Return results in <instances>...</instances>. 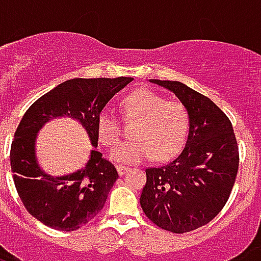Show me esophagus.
<instances>
[{
  "label": "esophagus",
  "instance_id": "1",
  "mask_svg": "<svg viewBox=\"0 0 261 261\" xmlns=\"http://www.w3.org/2000/svg\"><path fill=\"white\" fill-rule=\"evenodd\" d=\"M128 167H125V166H117V173H119V175H124L127 171H128Z\"/></svg>",
  "mask_w": 261,
  "mask_h": 261
}]
</instances>
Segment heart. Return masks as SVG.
I'll use <instances>...</instances> for the list:
<instances>
[{
  "label": "heart",
  "instance_id": "1",
  "mask_svg": "<svg viewBox=\"0 0 261 261\" xmlns=\"http://www.w3.org/2000/svg\"><path fill=\"white\" fill-rule=\"evenodd\" d=\"M124 115L137 117L131 136L112 149L111 158L117 163H138L153 158L166 160L184 145L188 133V111L179 102L167 101L165 96L140 88L125 96ZM96 134L105 146H113L120 138V128L115 113L105 108L96 117Z\"/></svg>",
  "mask_w": 261,
  "mask_h": 261
}]
</instances>
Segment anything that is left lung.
<instances>
[{"mask_svg":"<svg viewBox=\"0 0 261 261\" xmlns=\"http://www.w3.org/2000/svg\"><path fill=\"white\" fill-rule=\"evenodd\" d=\"M149 82L174 92L188 111L190 131L177 158L145 170L141 207L160 228L190 232L212 221L227 203L238 173V144L229 119L207 96L179 82Z\"/></svg>","mask_w":261,"mask_h":261,"instance_id":"8db88e82","label":"left lung"}]
</instances>
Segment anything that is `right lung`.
<instances>
[{"label": "right lung", "instance_id": "1", "mask_svg": "<svg viewBox=\"0 0 261 261\" xmlns=\"http://www.w3.org/2000/svg\"><path fill=\"white\" fill-rule=\"evenodd\" d=\"M131 82V77L67 80L38 98L23 115L11 145L13 182L29 213L47 227L74 231L94 219L119 174L95 149L83 169L61 177L47 174L36 156L37 133L47 121L67 116L82 123L96 148V117Z\"/></svg>", "mask_w": 261, "mask_h": 261}]
</instances>
